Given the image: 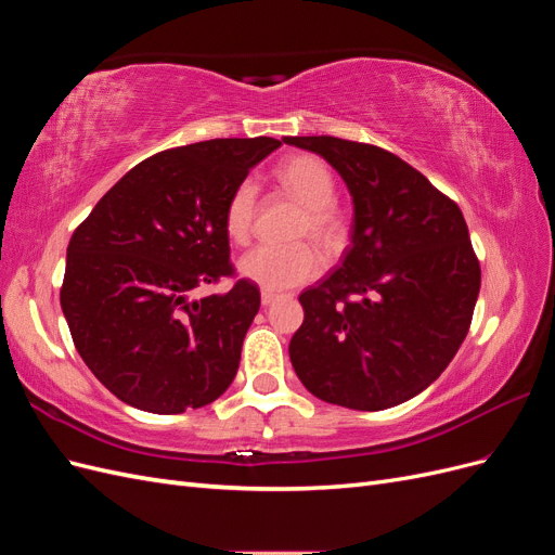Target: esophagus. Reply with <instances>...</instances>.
<instances>
[{
    "label": "esophagus",
    "instance_id": "34e87169",
    "mask_svg": "<svg viewBox=\"0 0 555 555\" xmlns=\"http://www.w3.org/2000/svg\"><path fill=\"white\" fill-rule=\"evenodd\" d=\"M275 298H278L275 292H266V289H263V292H261V306L268 308L271 304H275Z\"/></svg>",
    "mask_w": 555,
    "mask_h": 555
}]
</instances>
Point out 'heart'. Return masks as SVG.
<instances>
[{
  "label": "heart",
  "mask_w": 555,
  "mask_h": 555,
  "mask_svg": "<svg viewBox=\"0 0 555 555\" xmlns=\"http://www.w3.org/2000/svg\"><path fill=\"white\" fill-rule=\"evenodd\" d=\"M278 182L287 190L300 206H306V215L294 231L296 241H312L319 249L333 255L345 245L347 222L335 201V180L328 166L310 155H296L284 159L278 166ZM257 184L255 180H241L233 188L227 210L224 229L233 243H247L251 224L257 215ZM322 271V259L312 245L296 243L289 247L261 245L247 251L238 259V275L257 284L266 292L298 287L312 280Z\"/></svg>",
  "instance_id": "1"
}]
</instances>
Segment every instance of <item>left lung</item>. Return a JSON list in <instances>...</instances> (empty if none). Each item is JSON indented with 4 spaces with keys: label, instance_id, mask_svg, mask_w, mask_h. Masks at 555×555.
<instances>
[{
    "label": "left lung",
    "instance_id": "left-lung-1",
    "mask_svg": "<svg viewBox=\"0 0 555 555\" xmlns=\"http://www.w3.org/2000/svg\"><path fill=\"white\" fill-rule=\"evenodd\" d=\"M282 141L324 157L354 206L343 263L298 296L306 319L289 343L294 371L331 405H400L442 375L473 322L481 271L463 212L377 145Z\"/></svg>",
    "mask_w": 555,
    "mask_h": 555
}]
</instances>
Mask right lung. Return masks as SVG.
Here are the masks:
<instances>
[{"label": "right lung", "mask_w": 555, "mask_h": 555, "mask_svg": "<svg viewBox=\"0 0 555 555\" xmlns=\"http://www.w3.org/2000/svg\"><path fill=\"white\" fill-rule=\"evenodd\" d=\"M280 145L259 137L164 150L117 180L74 231L62 312L80 359L127 405L180 414L236 377L257 284L192 294L233 273L227 201Z\"/></svg>", "instance_id": "right-lung-1"}]
</instances>
